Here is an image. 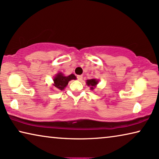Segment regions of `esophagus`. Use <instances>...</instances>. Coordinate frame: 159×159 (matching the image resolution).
<instances>
[{"label":"esophagus","instance_id":"esophagus-1","mask_svg":"<svg viewBox=\"0 0 159 159\" xmlns=\"http://www.w3.org/2000/svg\"><path fill=\"white\" fill-rule=\"evenodd\" d=\"M77 79H78V80H82V79H83V75H77Z\"/></svg>","mask_w":159,"mask_h":159}]
</instances>
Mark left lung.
<instances>
[{"mask_svg": "<svg viewBox=\"0 0 159 159\" xmlns=\"http://www.w3.org/2000/svg\"><path fill=\"white\" fill-rule=\"evenodd\" d=\"M98 80L95 79L86 80L87 86H90V89H91V90H93L95 89V87H96V85L98 84Z\"/></svg>", "mask_w": 159, "mask_h": 159, "instance_id": "left-lung-1", "label": "left lung"}]
</instances>
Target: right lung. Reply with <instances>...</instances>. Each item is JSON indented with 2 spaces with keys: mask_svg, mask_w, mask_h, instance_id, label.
Segmentation results:
<instances>
[{
  "mask_svg": "<svg viewBox=\"0 0 159 159\" xmlns=\"http://www.w3.org/2000/svg\"><path fill=\"white\" fill-rule=\"evenodd\" d=\"M73 79H76L74 74H70L68 76H65L62 73H58L53 78V86L56 89L63 91L67 86L68 82Z\"/></svg>",
  "mask_w": 159,
  "mask_h": 159,
  "instance_id": "1",
  "label": "right lung"
}]
</instances>
